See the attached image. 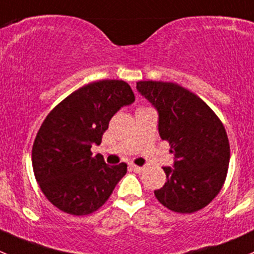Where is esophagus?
<instances>
[{
	"mask_svg": "<svg viewBox=\"0 0 254 254\" xmlns=\"http://www.w3.org/2000/svg\"><path fill=\"white\" fill-rule=\"evenodd\" d=\"M129 168H131L132 171H134L136 173H141L142 171H143V167H138V166H134V165L129 166Z\"/></svg>",
	"mask_w": 254,
	"mask_h": 254,
	"instance_id": "1",
	"label": "esophagus"
}]
</instances>
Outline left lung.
I'll return each mask as SVG.
<instances>
[{
	"mask_svg": "<svg viewBox=\"0 0 254 254\" xmlns=\"http://www.w3.org/2000/svg\"><path fill=\"white\" fill-rule=\"evenodd\" d=\"M137 91L158 112V132L170 142L172 167H163L165 186L154 195L178 213L211 203L226 181L229 142L223 125L204 101L172 82L139 81Z\"/></svg>",
	"mask_w": 254,
	"mask_h": 254,
	"instance_id": "obj_1",
	"label": "left lung"
}]
</instances>
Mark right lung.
<instances>
[{
    "label": "right lung",
    "instance_id": "obj_1",
    "mask_svg": "<svg viewBox=\"0 0 254 254\" xmlns=\"http://www.w3.org/2000/svg\"><path fill=\"white\" fill-rule=\"evenodd\" d=\"M133 102L127 82L103 79L78 88L48 113L33 143L32 166L53 206L86 216L105 204L127 165L108 166L91 147L101 144L115 113Z\"/></svg>",
    "mask_w": 254,
    "mask_h": 254
}]
</instances>
